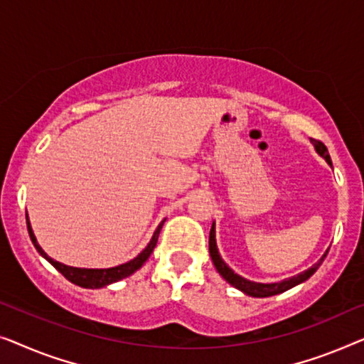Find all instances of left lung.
Returning a JSON list of instances; mask_svg holds the SVG:
<instances>
[{
    "label": "left lung",
    "instance_id": "8db88e82",
    "mask_svg": "<svg viewBox=\"0 0 364 364\" xmlns=\"http://www.w3.org/2000/svg\"><path fill=\"white\" fill-rule=\"evenodd\" d=\"M311 143H314L316 153H318L320 156H323L326 163L331 165V160H330V155H328V150H326V146L321 143L320 140H314L311 138ZM209 254H211V259H213V264L214 267L219 274L223 275V279L226 280V282L231 284L235 289H239L240 291H244L245 295H250V296H272V295H277V294H282V291L291 289V287L299 285L301 282H305L306 279H310L311 275L316 272V269L320 267L321 262H323L326 254H328V250L321 255V259L316 262L315 265H311L310 269H306L305 272H301L299 275H294V277L290 279H285L282 282H275V284H259V282H250V280L240 277V275L234 274L232 269H229L226 262L221 259V255H219V250H218V245H216V229H214V223H213V228H211V232H209Z\"/></svg>",
    "mask_w": 364,
    "mask_h": 364
}]
</instances>
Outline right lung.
Listing matches in <instances>:
<instances>
[{
	"label": "right lung",
	"mask_w": 364,
	"mask_h": 364,
	"mask_svg": "<svg viewBox=\"0 0 364 364\" xmlns=\"http://www.w3.org/2000/svg\"><path fill=\"white\" fill-rule=\"evenodd\" d=\"M163 223H165V219H163V221L160 223V226L156 228V231H155V234H153V237H151L150 242H148L146 247L143 249L135 259L129 260V262L117 265V267H110V269H79V267H70V265H64V264L58 262V260L50 259L49 255L46 254L43 249H41L38 240H36V235L33 232V229H31L29 219L26 216L28 232H29L31 240H33L36 250H38V252L43 255V257L48 260L50 265H54V267L58 269L59 272L69 280V282H73V284L79 285V287H84V289H102V287L114 284V282H119V280L129 277V275H132L133 272H135V270L140 269L141 265L146 262L148 257H150L153 249H155V245L158 242V235H160V231L163 228Z\"/></svg>",
	"instance_id": "1"
}]
</instances>
